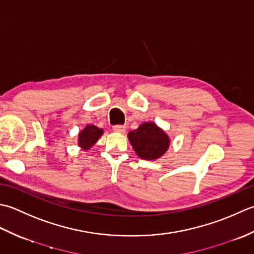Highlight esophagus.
Returning <instances> with one entry per match:
<instances>
[{
	"instance_id": "1",
	"label": "esophagus",
	"mask_w": 254,
	"mask_h": 254,
	"mask_svg": "<svg viewBox=\"0 0 254 254\" xmlns=\"http://www.w3.org/2000/svg\"><path fill=\"white\" fill-rule=\"evenodd\" d=\"M113 129H114V131L120 132V133H124L126 131V127L123 126V125H115L113 127Z\"/></svg>"
}]
</instances>
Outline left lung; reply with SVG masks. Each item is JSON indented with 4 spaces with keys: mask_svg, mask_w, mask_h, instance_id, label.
<instances>
[{
    "mask_svg": "<svg viewBox=\"0 0 254 254\" xmlns=\"http://www.w3.org/2000/svg\"><path fill=\"white\" fill-rule=\"evenodd\" d=\"M128 139L137 156L143 160H156L167 152L170 138L154 123H143L129 131Z\"/></svg>",
    "mask_w": 254,
    "mask_h": 254,
    "instance_id": "1",
    "label": "left lung"
}]
</instances>
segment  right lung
<instances>
[{"instance_id":"add662e5","label":"right lung","mask_w":254,"mask_h":254,"mask_svg":"<svg viewBox=\"0 0 254 254\" xmlns=\"http://www.w3.org/2000/svg\"><path fill=\"white\" fill-rule=\"evenodd\" d=\"M103 129L98 128L94 125H87L83 130L79 133V141L77 144L84 150H89L92 146H94L95 142L100 139L103 134Z\"/></svg>"}]
</instances>
